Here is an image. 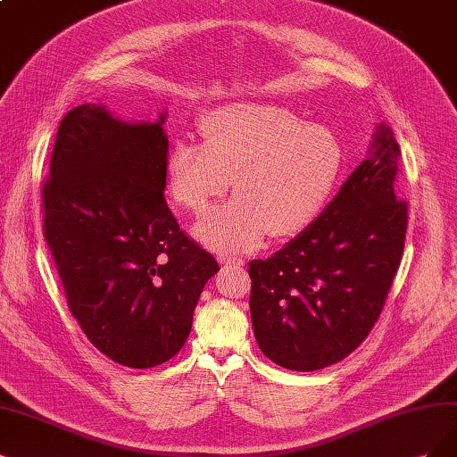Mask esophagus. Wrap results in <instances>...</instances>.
Listing matches in <instances>:
<instances>
[{
	"mask_svg": "<svg viewBox=\"0 0 457 457\" xmlns=\"http://www.w3.org/2000/svg\"><path fill=\"white\" fill-rule=\"evenodd\" d=\"M220 263H224L226 267H243L245 265V262L241 258H229V256L220 258Z\"/></svg>",
	"mask_w": 457,
	"mask_h": 457,
	"instance_id": "1",
	"label": "esophagus"
}]
</instances>
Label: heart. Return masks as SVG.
I'll use <instances>...</instances> for the list:
<instances>
[{"label": "heart", "mask_w": 457, "mask_h": 457, "mask_svg": "<svg viewBox=\"0 0 457 457\" xmlns=\"http://www.w3.org/2000/svg\"><path fill=\"white\" fill-rule=\"evenodd\" d=\"M205 146L180 139L165 160L169 194L195 214L222 197L233 179L237 195L203 216L194 235L216 252H246L305 231L341 179L345 148L335 131L269 101H235L203 114Z\"/></svg>", "instance_id": "obj_1"}]
</instances>
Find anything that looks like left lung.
<instances>
[{"mask_svg":"<svg viewBox=\"0 0 457 457\" xmlns=\"http://www.w3.org/2000/svg\"><path fill=\"white\" fill-rule=\"evenodd\" d=\"M399 145L378 124L369 158L314 222L267 260H252L250 316L277 365L316 370L345 360L378 320L399 269L407 203L399 201Z\"/></svg>","mask_w":457,"mask_h":457,"instance_id":"8db88e82","label":"left lung"}]
</instances>
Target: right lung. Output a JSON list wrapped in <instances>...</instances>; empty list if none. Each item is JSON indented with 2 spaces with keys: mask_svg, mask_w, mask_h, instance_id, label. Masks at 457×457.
Wrapping results in <instances>:
<instances>
[{
  "mask_svg": "<svg viewBox=\"0 0 457 457\" xmlns=\"http://www.w3.org/2000/svg\"><path fill=\"white\" fill-rule=\"evenodd\" d=\"M165 118L124 122L101 104L71 109L43 186L45 239L67 305L101 353L133 369L184 346L220 269L165 203Z\"/></svg>",
  "mask_w": 457,
  "mask_h": 457,
  "instance_id": "obj_1",
  "label": "right lung"
}]
</instances>
